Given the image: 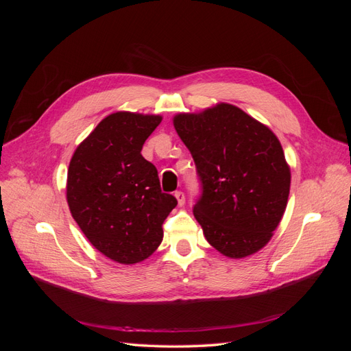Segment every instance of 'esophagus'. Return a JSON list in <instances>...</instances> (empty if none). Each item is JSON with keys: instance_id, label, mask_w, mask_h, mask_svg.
<instances>
[{"instance_id": "34e87169", "label": "esophagus", "mask_w": 351, "mask_h": 351, "mask_svg": "<svg viewBox=\"0 0 351 351\" xmlns=\"http://www.w3.org/2000/svg\"><path fill=\"white\" fill-rule=\"evenodd\" d=\"M174 196H176V199H177V202H178V205H180V206H183V205H184V202H186L184 193H183V192H180V190H178V192H176V193H174Z\"/></svg>"}]
</instances>
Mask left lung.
I'll return each instance as SVG.
<instances>
[{
	"mask_svg": "<svg viewBox=\"0 0 351 351\" xmlns=\"http://www.w3.org/2000/svg\"><path fill=\"white\" fill-rule=\"evenodd\" d=\"M196 164L202 195L193 208L210 246L232 259L267 244L284 215L290 167L267 125L231 104L174 117Z\"/></svg>",
	"mask_w": 351,
	"mask_h": 351,
	"instance_id": "left-lung-1",
	"label": "left lung"
}]
</instances>
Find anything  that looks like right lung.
Returning <instances> with one entry per match:
<instances>
[{
  "instance_id": "add662e5",
  "label": "right lung",
  "mask_w": 351,
  "mask_h": 351,
  "mask_svg": "<svg viewBox=\"0 0 351 351\" xmlns=\"http://www.w3.org/2000/svg\"><path fill=\"white\" fill-rule=\"evenodd\" d=\"M161 115L110 114L74 151L67 173L71 217L92 246L124 265L142 262L162 241V224L176 206L162 193L158 171L142 156Z\"/></svg>"
}]
</instances>
